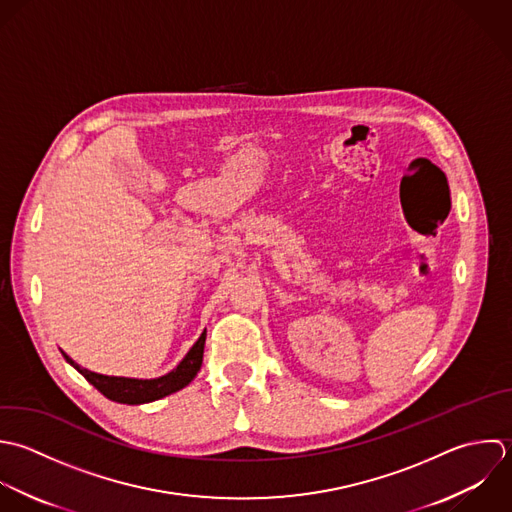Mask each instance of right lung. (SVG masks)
<instances>
[{
	"mask_svg": "<svg viewBox=\"0 0 512 512\" xmlns=\"http://www.w3.org/2000/svg\"><path fill=\"white\" fill-rule=\"evenodd\" d=\"M203 347H205V333L197 339V343L191 347V351L185 355V359L177 365V369H173L165 377L145 379V381L143 379L97 375V373H91V371L81 369L79 365H75L65 353H63V357L69 365H73L107 399H111L115 403H123V405H143V403L157 401L161 397H167V395L187 387L201 369Z\"/></svg>",
	"mask_w": 512,
	"mask_h": 512,
	"instance_id": "obj_1",
	"label": "right lung"
}]
</instances>
